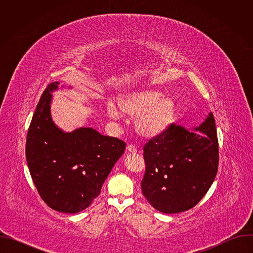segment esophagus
Instances as JSON below:
<instances>
[{
	"mask_svg": "<svg viewBox=\"0 0 253 253\" xmlns=\"http://www.w3.org/2000/svg\"><path fill=\"white\" fill-rule=\"evenodd\" d=\"M126 152L130 153V154H136L137 153V149L134 145H128L126 148Z\"/></svg>",
	"mask_w": 253,
	"mask_h": 253,
	"instance_id": "1",
	"label": "esophagus"
}]
</instances>
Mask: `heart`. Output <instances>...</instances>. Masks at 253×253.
<instances>
[{"instance_id": "obj_1", "label": "heart", "mask_w": 253, "mask_h": 253, "mask_svg": "<svg viewBox=\"0 0 253 253\" xmlns=\"http://www.w3.org/2000/svg\"><path fill=\"white\" fill-rule=\"evenodd\" d=\"M117 104L119 109L112 102L107 104L108 117L117 121L123 113L135 118L134 126L137 134L146 140L155 139L164 134L176 116L174 100L152 89L127 91L119 95Z\"/></svg>"}]
</instances>
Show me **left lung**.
<instances>
[{
	"instance_id": "8db88e82",
	"label": "left lung",
	"mask_w": 253,
	"mask_h": 253,
	"mask_svg": "<svg viewBox=\"0 0 253 253\" xmlns=\"http://www.w3.org/2000/svg\"><path fill=\"white\" fill-rule=\"evenodd\" d=\"M143 150V195L163 213L189 210L206 194L217 174L219 152L213 114L192 130L171 125Z\"/></svg>"
}]
</instances>
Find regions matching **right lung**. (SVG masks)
<instances>
[{
  "mask_svg": "<svg viewBox=\"0 0 253 253\" xmlns=\"http://www.w3.org/2000/svg\"><path fill=\"white\" fill-rule=\"evenodd\" d=\"M59 84L54 82L46 88L36 108L27 135L26 158L46 204L59 212L77 213L100 194L126 145L90 127L72 132L59 128L51 115L52 93Z\"/></svg>",
  "mask_w": 253,
  "mask_h": 253,
  "instance_id": "obj_1",
  "label": "right lung"
}]
</instances>
